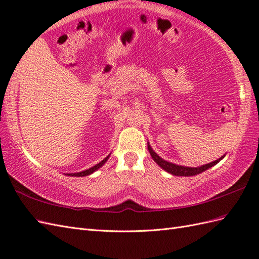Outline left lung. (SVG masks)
<instances>
[{
    "label": "left lung",
    "instance_id": "left-lung-1",
    "mask_svg": "<svg viewBox=\"0 0 259 259\" xmlns=\"http://www.w3.org/2000/svg\"><path fill=\"white\" fill-rule=\"evenodd\" d=\"M148 150H149L150 154H151L153 161L161 167V169H163L167 173L172 174V176H177V177H193V176H196V174H200L204 171H206L207 169H209V167L214 166L215 164H218L219 162L225 157V154H224L223 157H221L220 159L215 160L213 162H209V163H207V164L196 166V167H190V166L174 164V163H172V162H167L162 158H160L159 155L153 151V149L151 148V146H150L149 143H148Z\"/></svg>",
    "mask_w": 259,
    "mask_h": 259
}]
</instances>
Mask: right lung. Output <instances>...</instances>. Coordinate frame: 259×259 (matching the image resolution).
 I'll use <instances>...</instances> for the list:
<instances>
[{"label":"right lung","mask_w":259,"mask_h":259,"mask_svg":"<svg viewBox=\"0 0 259 259\" xmlns=\"http://www.w3.org/2000/svg\"><path fill=\"white\" fill-rule=\"evenodd\" d=\"M109 157H110V154L108 155V157H106L102 161H100L98 164L94 165L93 167H90V169H88V170L81 171V172H77V173H71V174H69V176H70V177H87V176H90V174H93L94 172H96L98 169H100V167L106 163L107 160L109 159Z\"/></svg>","instance_id":"add662e5"}]
</instances>
